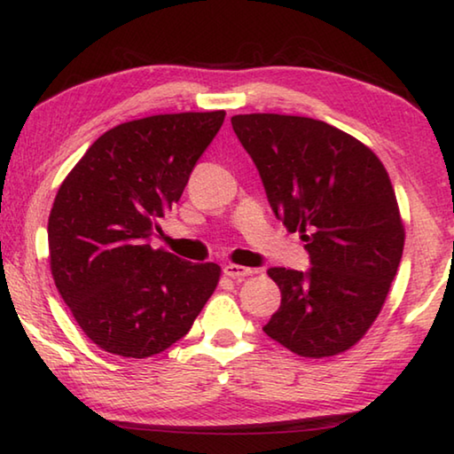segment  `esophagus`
<instances>
[{
    "label": "esophagus",
    "mask_w": 454,
    "mask_h": 454,
    "mask_svg": "<svg viewBox=\"0 0 454 454\" xmlns=\"http://www.w3.org/2000/svg\"><path fill=\"white\" fill-rule=\"evenodd\" d=\"M252 268H244L240 264H226L224 266V274L228 276V278H244V276H250Z\"/></svg>",
    "instance_id": "obj_1"
}]
</instances>
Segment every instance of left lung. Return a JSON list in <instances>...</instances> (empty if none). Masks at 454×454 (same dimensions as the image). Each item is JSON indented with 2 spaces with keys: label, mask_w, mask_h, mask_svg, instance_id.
<instances>
[{
  "label": "left lung",
  "mask_w": 454,
  "mask_h": 454,
  "mask_svg": "<svg viewBox=\"0 0 454 454\" xmlns=\"http://www.w3.org/2000/svg\"><path fill=\"white\" fill-rule=\"evenodd\" d=\"M232 128L306 272L270 268L282 301L264 333L306 358L334 356L366 334L403 258L404 228L387 170L356 137L326 121L240 114Z\"/></svg>",
  "instance_id": "8db88e82"
}]
</instances>
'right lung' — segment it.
Returning <instances> with one entry per match:
<instances>
[{"instance_id": "add662e5", "label": "right lung", "mask_w": 454, "mask_h": 454, "mask_svg": "<svg viewBox=\"0 0 454 454\" xmlns=\"http://www.w3.org/2000/svg\"><path fill=\"white\" fill-rule=\"evenodd\" d=\"M226 112L160 114L107 129L61 182L48 222L58 292L91 342L145 358L188 334L220 280L150 246Z\"/></svg>"}]
</instances>
